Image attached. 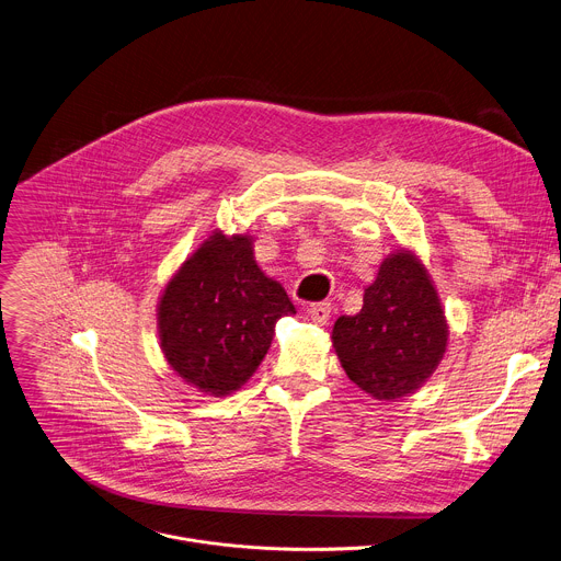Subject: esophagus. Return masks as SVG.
Segmentation results:
<instances>
[{
	"label": "esophagus",
	"instance_id": "1",
	"mask_svg": "<svg viewBox=\"0 0 561 561\" xmlns=\"http://www.w3.org/2000/svg\"><path fill=\"white\" fill-rule=\"evenodd\" d=\"M330 312H332L330 302H312L307 307L309 319H312L317 325H328L330 323Z\"/></svg>",
	"mask_w": 561,
	"mask_h": 561
}]
</instances>
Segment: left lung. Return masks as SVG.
<instances>
[{"mask_svg":"<svg viewBox=\"0 0 561 561\" xmlns=\"http://www.w3.org/2000/svg\"><path fill=\"white\" fill-rule=\"evenodd\" d=\"M334 347L350 381L377 399H401L425 383L444 358L448 328L423 265L392 254L365 287L356 317L334 323Z\"/></svg>","mask_w":561,"mask_h":561,"instance_id":"left-lung-1","label":"left lung"}]
</instances>
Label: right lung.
<instances>
[{"mask_svg":"<svg viewBox=\"0 0 561 561\" xmlns=\"http://www.w3.org/2000/svg\"><path fill=\"white\" fill-rule=\"evenodd\" d=\"M291 314L294 302L259 270L249 236L214 233L162 294V352L186 383L225 397L254 375L276 321Z\"/></svg>","mask_w":561,"mask_h":561,"instance_id":"right-lung-1","label":"right lung"}]
</instances>
